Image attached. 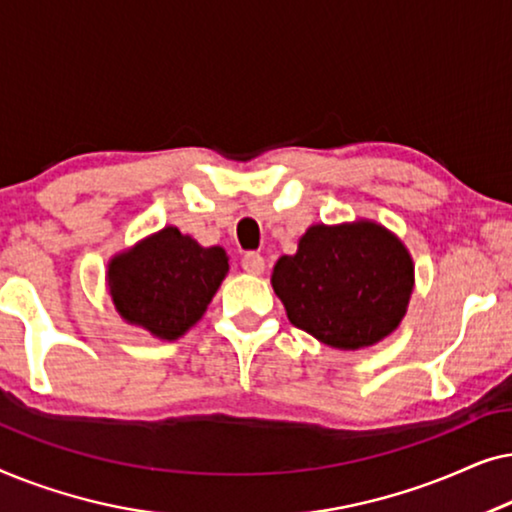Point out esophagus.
Segmentation results:
<instances>
[{
	"label": "esophagus",
	"mask_w": 512,
	"mask_h": 512,
	"mask_svg": "<svg viewBox=\"0 0 512 512\" xmlns=\"http://www.w3.org/2000/svg\"><path fill=\"white\" fill-rule=\"evenodd\" d=\"M240 263H242V270L249 272V275H263L265 270V258L261 254H256V251H247Z\"/></svg>",
	"instance_id": "34e87169"
}]
</instances>
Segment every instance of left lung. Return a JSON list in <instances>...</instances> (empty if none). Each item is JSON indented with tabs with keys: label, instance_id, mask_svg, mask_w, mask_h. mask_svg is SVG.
I'll use <instances>...</instances> for the list:
<instances>
[{
	"label": "left lung",
	"instance_id": "obj_1",
	"mask_svg": "<svg viewBox=\"0 0 512 512\" xmlns=\"http://www.w3.org/2000/svg\"><path fill=\"white\" fill-rule=\"evenodd\" d=\"M270 282L293 326L354 352L401 326L415 289V263L401 237L377 221L314 223L296 254L275 263Z\"/></svg>",
	"mask_w": 512,
	"mask_h": 512
}]
</instances>
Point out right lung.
I'll return each mask as SVG.
<instances>
[{
  "instance_id": "obj_1",
  "label": "right lung",
  "mask_w": 512,
  "mask_h": 512,
  "mask_svg": "<svg viewBox=\"0 0 512 512\" xmlns=\"http://www.w3.org/2000/svg\"><path fill=\"white\" fill-rule=\"evenodd\" d=\"M228 270L226 249L165 226L111 256L107 289L125 324L172 342L202 319Z\"/></svg>"
}]
</instances>
